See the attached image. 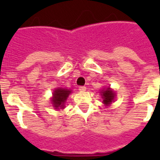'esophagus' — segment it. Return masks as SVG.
Returning a JSON list of instances; mask_svg holds the SVG:
<instances>
[{"label":"esophagus","instance_id":"esophagus-1","mask_svg":"<svg viewBox=\"0 0 160 160\" xmlns=\"http://www.w3.org/2000/svg\"><path fill=\"white\" fill-rule=\"evenodd\" d=\"M79 90L81 91V92H84V91L86 90V87H85V86H80V87H79Z\"/></svg>","mask_w":160,"mask_h":160}]
</instances>
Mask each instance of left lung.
I'll return each mask as SVG.
<instances>
[{"label":"left lung","instance_id":"8db88e82","mask_svg":"<svg viewBox=\"0 0 160 160\" xmlns=\"http://www.w3.org/2000/svg\"><path fill=\"white\" fill-rule=\"evenodd\" d=\"M102 93V98L104 99L103 100V103L105 105H109L114 100V96H115L114 93L109 89V87L107 88L106 90H103Z\"/></svg>","mask_w":160,"mask_h":160}]
</instances>
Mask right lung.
Segmentation results:
<instances>
[{"instance_id": "1", "label": "right lung", "mask_w": 160, "mask_h": 160, "mask_svg": "<svg viewBox=\"0 0 160 160\" xmlns=\"http://www.w3.org/2000/svg\"><path fill=\"white\" fill-rule=\"evenodd\" d=\"M70 93V90H66V89H57L54 91L52 98V102L55 109L57 108H63L65 101L66 100L67 97L69 96Z\"/></svg>"}]
</instances>
